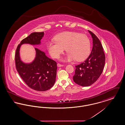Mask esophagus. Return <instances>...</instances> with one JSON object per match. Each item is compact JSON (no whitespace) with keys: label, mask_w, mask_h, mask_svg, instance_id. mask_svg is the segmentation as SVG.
<instances>
[{"label":"esophagus","mask_w":125,"mask_h":125,"mask_svg":"<svg viewBox=\"0 0 125 125\" xmlns=\"http://www.w3.org/2000/svg\"><path fill=\"white\" fill-rule=\"evenodd\" d=\"M57 66H58V67H61V66H63L64 65H61V64H60V63H58V64H57Z\"/></svg>","instance_id":"esophagus-1"}]
</instances>
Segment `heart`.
Instances as JSON below:
<instances>
[{
	"mask_svg": "<svg viewBox=\"0 0 125 125\" xmlns=\"http://www.w3.org/2000/svg\"><path fill=\"white\" fill-rule=\"evenodd\" d=\"M55 40H51L47 44L48 51L52 57L58 58L63 53L66 48L68 52L63 61L76 60L83 61L89 56L91 50L90 42L85 35L74 31H65L57 34Z\"/></svg>",
	"mask_w": 125,
	"mask_h": 125,
	"instance_id": "obj_1",
	"label": "heart"
}]
</instances>
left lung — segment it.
<instances>
[{
  "mask_svg": "<svg viewBox=\"0 0 125 125\" xmlns=\"http://www.w3.org/2000/svg\"><path fill=\"white\" fill-rule=\"evenodd\" d=\"M93 40V48L89 57L84 62L76 65L73 80L78 85L88 87L97 80L105 65V57L101 42L97 37L89 30Z\"/></svg>",
  "mask_w": 125,
  "mask_h": 125,
  "instance_id": "8db88e82",
  "label": "left lung"
}]
</instances>
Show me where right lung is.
<instances>
[{"label":"right lung","mask_w":125,"mask_h":125,"mask_svg":"<svg viewBox=\"0 0 125 125\" xmlns=\"http://www.w3.org/2000/svg\"><path fill=\"white\" fill-rule=\"evenodd\" d=\"M44 35L43 32L31 33L18 45L15 56L16 68L20 76L30 88L39 91L47 90L53 87L57 75L56 62L49 58L43 52L35 48L34 60L31 62L25 63L21 58L20 48L24 44L40 45Z\"/></svg>","instance_id":"right-lung-1"}]
</instances>
